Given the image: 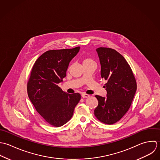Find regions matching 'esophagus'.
<instances>
[{
  "label": "esophagus",
  "instance_id": "1",
  "mask_svg": "<svg viewBox=\"0 0 160 160\" xmlns=\"http://www.w3.org/2000/svg\"><path fill=\"white\" fill-rule=\"evenodd\" d=\"M82 98H88V97H90V95H88V94L82 93Z\"/></svg>",
  "mask_w": 160,
  "mask_h": 160
}]
</instances>
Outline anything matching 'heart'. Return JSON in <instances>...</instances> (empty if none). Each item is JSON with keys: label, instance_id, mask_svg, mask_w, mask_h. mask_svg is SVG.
<instances>
[{"label": "heart", "instance_id": "1", "mask_svg": "<svg viewBox=\"0 0 160 160\" xmlns=\"http://www.w3.org/2000/svg\"><path fill=\"white\" fill-rule=\"evenodd\" d=\"M95 64V61L91 58H89V57H86L83 59V64Z\"/></svg>", "mask_w": 160, "mask_h": 160}]
</instances>
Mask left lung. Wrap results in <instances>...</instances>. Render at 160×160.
<instances>
[{
    "label": "left lung",
    "mask_w": 160,
    "mask_h": 160,
    "mask_svg": "<svg viewBox=\"0 0 160 160\" xmlns=\"http://www.w3.org/2000/svg\"><path fill=\"white\" fill-rule=\"evenodd\" d=\"M101 64V77L107 81L104 86L107 97L96 95L98 105L95 116L101 122L113 124L119 121L129 109L137 90L133 72L125 58L109 48L96 49Z\"/></svg>",
    "instance_id": "obj_1"
}]
</instances>
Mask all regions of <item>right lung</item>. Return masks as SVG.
Listing matches in <instances>:
<instances>
[{
  "instance_id": "obj_1",
  "label": "right lung",
  "mask_w": 160,
  "mask_h": 160,
  "mask_svg": "<svg viewBox=\"0 0 160 160\" xmlns=\"http://www.w3.org/2000/svg\"><path fill=\"white\" fill-rule=\"evenodd\" d=\"M79 50L78 46L48 51L32 66L27 83L28 95L36 111L52 126L66 124L81 99L80 94H67L58 86L66 76L69 62Z\"/></svg>"
}]
</instances>
